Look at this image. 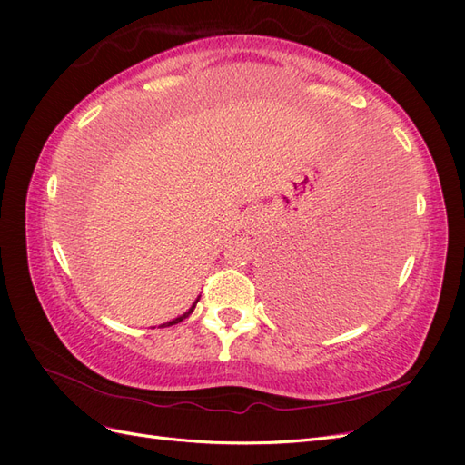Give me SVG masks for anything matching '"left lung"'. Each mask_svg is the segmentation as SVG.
I'll return each instance as SVG.
<instances>
[{"label":"left lung","mask_w":465,"mask_h":465,"mask_svg":"<svg viewBox=\"0 0 465 465\" xmlns=\"http://www.w3.org/2000/svg\"><path fill=\"white\" fill-rule=\"evenodd\" d=\"M384 161L390 159L382 157V168ZM384 217L367 209L343 223V232H331V239L316 234L312 241L292 242L279 252L270 277L285 320L326 330L353 322L374 306L388 283L386 263L393 254L391 244H396L391 242L396 241L391 223Z\"/></svg>","instance_id":"obj_1"}]
</instances>
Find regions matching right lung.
Here are the masks:
<instances>
[{
	"instance_id": "1",
	"label": "right lung",
	"mask_w": 465,
	"mask_h": 465,
	"mask_svg": "<svg viewBox=\"0 0 465 465\" xmlns=\"http://www.w3.org/2000/svg\"><path fill=\"white\" fill-rule=\"evenodd\" d=\"M198 301H200V297H198ZM198 301H195L193 304H192V308H190V311L188 312H184V314H182V316H178V318H174V320H171V322H166V323H163V326L161 328H166V326H174V323H178V322H182V320H184V318H188L192 312H193V308H195V304H198Z\"/></svg>"
}]
</instances>
